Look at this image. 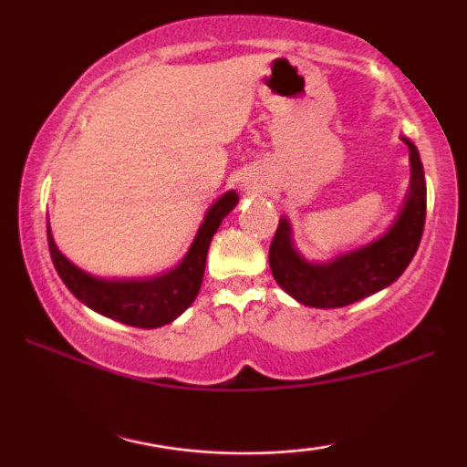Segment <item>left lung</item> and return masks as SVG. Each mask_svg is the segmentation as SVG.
I'll use <instances>...</instances> for the list:
<instances>
[{
  "label": "left lung",
  "mask_w": 467,
  "mask_h": 467,
  "mask_svg": "<svg viewBox=\"0 0 467 467\" xmlns=\"http://www.w3.org/2000/svg\"><path fill=\"white\" fill-rule=\"evenodd\" d=\"M404 142L410 149L409 197L389 233L371 245L337 256L331 264H307L294 250L287 219L278 222L270 244V270L289 296L309 307H345L398 281L409 267L426 223V180L420 151L412 142Z\"/></svg>",
  "instance_id": "left-lung-1"
}]
</instances>
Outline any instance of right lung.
<instances>
[{"label": "right lung", "mask_w": 467, "mask_h": 467, "mask_svg": "<svg viewBox=\"0 0 467 467\" xmlns=\"http://www.w3.org/2000/svg\"><path fill=\"white\" fill-rule=\"evenodd\" d=\"M239 195L228 191L213 203L206 213L200 233L192 241L189 254L184 261L171 270L169 275L144 278V281H103L94 278L72 265L61 252L57 250L55 239L47 226V245H50L52 264H55L58 276L66 283L69 292L80 303L88 305L94 312L114 318L118 323H125L140 329H155V327L169 325L195 301L197 292L202 287L203 267H206L208 245L213 234L217 233L222 219L237 206Z\"/></svg>", "instance_id": "1"}]
</instances>
